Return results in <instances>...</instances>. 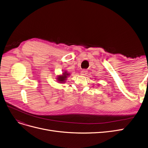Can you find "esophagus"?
<instances>
[{
	"label": "esophagus",
	"instance_id": "34e87169",
	"mask_svg": "<svg viewBox=\"0 0 148 148\" xmlns=\"http://www.w3.org/2000/svg\"><path fill=\"white\" fill-rule=\"evenodd\" d=\"M87 73V71H86V70H82L81 71V75H82V76L86 75Z\"/></svg>",
	"mask_w": 148,
	"mask_h": 148
}]
</instances>
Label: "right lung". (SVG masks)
<instances>
[{"mask_svg": "<svg viewBox=\"0 0 148 148\" xmlns=\"http://www.w3.org/2000/svg\"><path fill=\"white\" fill-rule=\"evenodd\" d=\"M70 73H68L66 70H65L64 72L62 73V75H58L56 76V79L57 81L60 83H64L66 82V80L67 79V77L69 76H70Z\"/></svg>", "mask_w": 148, "mask_h": 148, "instance_id": "1", "label": "right lung"}]
</instances>
